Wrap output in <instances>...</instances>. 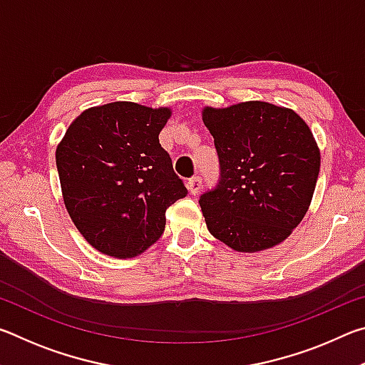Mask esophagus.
I'll use <instances>...</instances> for the list:
<instances>
[{"instance_id":"1","label":"esophagus","mask_w":365,"mask_h":365,"mask_svg":"<svg viewBox=\"0 0 365 365\" xmlns=\"http://www.w3.org/2000/svg\"><path fill=\"white\" fill-rule=\"evenodd\" d=\"M202 182H201V178L200 177H193V178H190V180L187 182V187H188V190H190V193L191 195H196V193H200V190H201V185Z\"/></svg>"}]
</instances>
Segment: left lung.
<instances>
[{
    "label": "left lung",
    "instance_id": "1",
    "mask_svg": "<svg viewBox=\"0 0 365 365\" xmlns=\"http://www.w3.org/2000/svg\"><path fill=\"white\" fill-rule=\"evenodd\" d=\"M214 137L220 180L200 197L207 230L238 252L282 243L311 205L320 151L293 109L265 101L202 109Z\"/></svg>",
    "mask_w": 365,
    "mask_h": 365
}]
</instances>
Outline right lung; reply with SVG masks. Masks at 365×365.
<instances>
[{
  "label": "right lung",
  "instance_id": "add662e5",
  "mask_svg": "<svg viewBox=\"0 0 365 365\" xmlns=\"http://www.w3.org/2000/svg\"><path fill=\"white\" fill-rule=\"evenodd\" d=\"M170 108L115 101L83 110L56 148L67 212L103 255L135 257L160 238L165 211L187 196L159 133Z\"/></svg>",
  "mask_w": 365,
  "mask_h": 365
}]
</instances>
